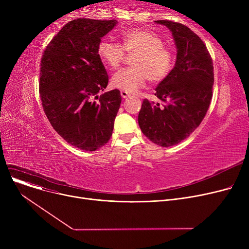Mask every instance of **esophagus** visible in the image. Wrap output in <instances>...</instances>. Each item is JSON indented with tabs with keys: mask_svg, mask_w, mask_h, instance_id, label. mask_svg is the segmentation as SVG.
I'll return each instance as SVG.
<instances>
[{
	"mask_svg": "<svg viewBox=\"0 0 249 249\" xmlns=\"http://www.w3.org/2000/svg\"><path fill=\"white\" fill-rule=\"evenodd\" d=\"M121 96H122V98H128L130 95H129V93H126V91H124V90H121Z\"/></svg>",
	"mask_w": 249,
	"mask_h": 249,
	"instance_id": "1",
	"label": "esophagus"
}]
</instances>
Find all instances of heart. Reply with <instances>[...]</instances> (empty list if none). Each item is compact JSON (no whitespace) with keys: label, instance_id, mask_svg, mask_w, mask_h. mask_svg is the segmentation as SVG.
<instances>
[{"label":"heart","instance_id":"b5f03b06","mask_svg":"<svg viewBox=\"0 0 249 249\" xmlns=\"http://www.w3.org/2000/svg\"><path fill=\"white\" fill-rule=\"evenodd\" d=\"M122 43L107 40L100 41L97 54L110 70L120 67L126 53L133 55L132 68L124 69L113 74L114 88L132 94L145 86L148 78L152 83H160L171 74L175 67L174 52L163 45L162 39L147 29H129L121 33Z\"/></svg>","mask_w":249,"mask_h":249}]
</instances>
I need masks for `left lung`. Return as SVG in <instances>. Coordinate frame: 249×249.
I'll return each mask as SVG.
<instances>
[{
    "mask_svg": "<svg viewBox=\"0 0 249 249\" xmlns=\"http://www.w3.org/2000/svg\"><path fill=\"white\" fill-rule=\"evenodd\" d=\"M155 22L172 31L177 61L171 74L155 89L154 96L162 105L145 99L138 124L150 141L168 147L190 136L203 121L213 96L214 68L205 43L186 25L168 20Z\"/></svg>",
    "mask_w": 249,
    "mask_h": 249,
    "instance_id": "left-lung-1",
    "label": "left lung"
}]
</instances>
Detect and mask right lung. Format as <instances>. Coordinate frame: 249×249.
Listing matches in <instances>:
<instances>
[{"label":"right lung","mask_w":249,"mask_h":249,"mask_svg":"<svg viewBox=\"0 0 249 249\" xmlns=\"http://www.w3.org/2000/svg\"><path fill=\"white\" fill-rule=\"evenodd\" d=\"M116 24L87 18L70 21L41 57L39 94L44 113L55 131L82 150L95 151L106 144L120 108L119 89L98 95L109 77L97 47Z\"/></svg>","instance_id":"obj_1"}]
</instances>
